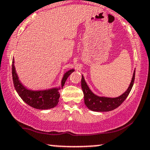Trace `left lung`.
Listing matches in <instances>:
<instances>
[{"mask_svg": "<svg viewBox=\"0 0 150 150\" xmlns=\"http://www.w3.org/2000/svg\"><path fill=\"white\" fill-rule=\"evenodd\" d=\"M135 70H134L131 82H130L128 89L119 97L115 98L99 97V96L94 94L89 88L83 75H82L81 86H82V91L84 93V99H85V104L86 106L89 109L92 110L93 111H97V112L110 111L118 107L125 101V99L128 96L129 93L131 91L134 84V80H135Z\"/></svg>", "mask_w": 150, "mask_h": 150, "instance_id": "obj_1", "label": "left lung"}]
</instances>
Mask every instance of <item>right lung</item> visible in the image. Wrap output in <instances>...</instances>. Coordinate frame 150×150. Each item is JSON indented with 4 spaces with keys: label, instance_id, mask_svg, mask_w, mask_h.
Listing matches in <instances>:
<instances>
[{
    "label": "right lung",
    "instance_id": "obj_1",
    "mask_svg": "<svg viewBox=\"0 0 150 150\" xmlns=\"http://www.w3.org/2000/svg\"><path fill=\"white\" fill-rule=\"evenodd\" d=\"M73 71L74 69L70 70L64 74L61 81V87L59 88L33 91L24 87V85L19 80L14 65V58L13 59V65H12L13 84H14L15 90L17 91L19 96L21 97V99L26 104L30 105V106L34 108L41 110L52 108L58 104L60 97L58 90L61 88H63L65 81Z\"/></svg>",
    "mask_w": 150,
    "mask_h": 150
}]
</instances>
